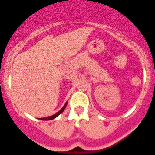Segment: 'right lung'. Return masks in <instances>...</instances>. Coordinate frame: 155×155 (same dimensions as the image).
<instances>
[{
  "label": "right lung",
  "mask_w": 155,
  "mask_h": 155,
  "mask_svg": "<svg viewBox=\"0 0 155 155\" xmlns=\"http://www.w3.org/2000/svg\"><path fill=\"white\" fill-rule=\"evenodd\" d=\"M67 104H68V101H67L66 104H64V107H62L61 109L60 110L58 111V112H56L55 114H54V115H51V116H48V117H45V118H39V119H40V120H43V121H48V120H52V119H54V118H55L56 117L58 116V115H60L61 113H62V112H63V111L64 110V109H65V108H66V107H67Z\"/></svg>",
  "instance_id": "right-lung-1"
}]
</instances>
